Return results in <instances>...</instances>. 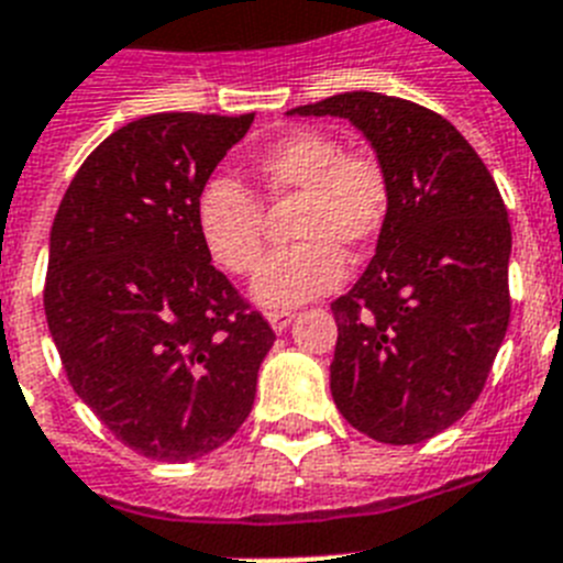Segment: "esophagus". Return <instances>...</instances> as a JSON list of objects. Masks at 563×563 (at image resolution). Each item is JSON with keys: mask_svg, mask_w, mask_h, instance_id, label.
<instances>
[{"mask_svg": "<svg viewBox=\"0 0 563 563\" xmlns=\"http://www.w3.org/2000/svg\"><path fill=\"white\" fill-rule=\"evenodd\" d=\"M266 318H268V323H272L274 332H286L295 314H291V311H268Z\"/></svg>", "mask_w": 563, "mask_h": 563, "instance_id": "esophagus-1", "label": "esophagus"}]
</instances>
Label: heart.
Returning <instances> with one entry per match:
<instances>
[{"mask_svg":"<svg viewBox=\"0 0 563 563\" xmlns=\"http://www.w3.org/2000/svg\"><path fill=\"white\" fill-rule=\"evenodd\" d=\"M263 197L297 200L291 249L272 254L254 277V300L266 309H291L334 291L346 260L369 252L389 217V177L366 151H343L329 131L300 129L254 157ZM197 231L217 266L252 274L263 257V206L229 177L202 183L194 200Z\"/></svg>","mask_w":563,"mask_h":563,"instance_id":"obj_1","label":"heart"}]
</instances>
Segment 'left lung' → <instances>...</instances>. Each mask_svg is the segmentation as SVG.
I'll return each instance as SVG.
<instances>
[{"label": "left lung", "instance_id": "8db88e82", "mask_svg": "<svg viewBox=\"0 0 563 563\" xmlns=\"http://www.w3.org/2000/svg\"><path fill=\"white\" fill-rule=\"evenodd\" d=\"M289 113L349 120L389 177L375 257L332 303L334 404L380 443L429 441L478 400L507 334V206L461 131L409 99L349 91Z\"/></svg>", "mask_w": 563, "mask_h": 563}]
</instances>
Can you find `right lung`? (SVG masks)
I'll list each match as a JSON object with an SVG mask.
<instances>
[{"instance_id":"1","label":"right lung","mask_w":563,"mask_h":563,"mask_svg":"<svg viewBox=\"0 0 563 563\" xmlns=\"http://www.w3.org/2000/svg\"><path fill=\"white\" fill-rule=\"evenodd\" d=\"M254 113H151L113 131L51 225L45 318L65 375L117 441L186 464L243 427L272 325L197 231L194 200Z\"/></svg>"}]
</instances>
